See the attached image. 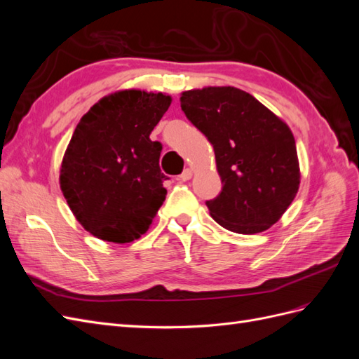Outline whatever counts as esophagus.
Listing matches in <instances>:
<instances>
[{"instance_id":"1","label":"esophagus","mask_w":359,"mask_h":359,"mask_svg":"<svg viewBox=\"0 0 359 359\" xmlns=\"http://www.w3.org/2000/svg\"><path fill=\"white\" fill-rule=\"evenodd\" d=\"M191 175H193L191 169H189V168L184 169V172L180 175V181H189L191 178Z\"/></svg>"}]
</instances>
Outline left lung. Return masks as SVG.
<instances>
[{"instance_id": "8db88e82", "label": "left lung", "mask_w": 359, "mask_h": 359, "mask_svg": "<svg viewBox=\"0 0 359 359\" xmlns=\"http://www.w3.org/2000/svg\"><path fill=\"white\" fill-rule=\"evenodd\" d=\"M181 109L210 140L222 191L206 201L224 229L253 235L269 229L295 199L299 163L285 121L233 86L184 91Z\"/></svg>"}]
</instances>
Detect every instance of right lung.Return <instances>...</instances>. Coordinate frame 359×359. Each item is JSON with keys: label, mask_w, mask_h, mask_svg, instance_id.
I'll use <instances>...</instances> for the list:
<instances>
[{"label": "right lung", "mask_w": 359, "mask_h": 359, "mask_svg": "<svg viewBox=\"0 0 359 359\" xmlns=\"http://www.w3.org/2000/svg\"><path fill=\"white\" fill-rule=\"evenodd\" d=\"M161 93L124 90L106 95L76 126L62 158L60 186L85 231L109 243L144 235L166 189L151 132L169 109Z\"/></svg>", "instance_id": "add662e5"}]
</instances>
